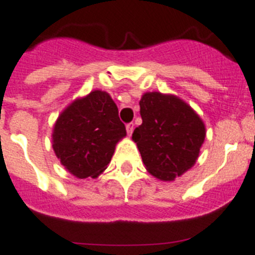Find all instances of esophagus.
I'll use <instances>...</instances> for the list:
<instances>
[{"instance_id":"obj_1","label":"esophagus","mask_w":255,"mask_h":255,"mask_svg":"<svg viewBox=\"0 0 255 255\" xmlns=\"http://www.w3.org/2000/svg\"><path fill=\"white\" fill-rule=\"evenodd\" d=\"M126 129H127V133L130 136V134H132V132H133V129H134L133 123H128V125L126 126Z\"/></svg>"}]
</instances>
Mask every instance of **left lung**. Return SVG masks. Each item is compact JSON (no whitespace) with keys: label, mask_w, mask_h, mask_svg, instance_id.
<instances>
[{"label":"left lung","mask_w":255,"mask_h":255,"mask_svg":"<svg viewBox=\"0 0 255 255\" xmlns=\"http://www.w3.org/2000/svg\"><path fill=\"white\" fill-rule=\"evenodd\" d=\"M142 125L133 130L141 158L149 173L173 181L189 170L199 156L205 126L185 101L173 95L146 92L140 100Z\"/></svg>","instance_id":"1"}]
</instances>
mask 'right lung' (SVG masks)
I'll list each match as a JSON object with an SVG mask.
<instances>
[{
	"instance_id": "right-lung-1",
	"label": "right lung",
	"mask_w": 255,
	"mask_h": 255,
	"mask_svg": "<svg viewBox=\"0 0 255 255\" xmlns=\"http://www.w3.org/2000/svg\"><path fill=\"white\" fill-rule=\"evenodd\" d=\"M126 134L110 95L96 90L73 101L59 115L52 147L69 173L78 178H95L106 169L115 145Z\"/></svg>"
}]
</instances>
